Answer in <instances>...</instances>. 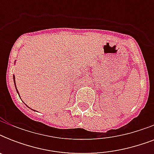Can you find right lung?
I'll return each instance as SVG.
<instances>
[{
  "label": "right lung",
  "instance_id": "right-lung-1",
  "mask_svg": "<svg viewBox=\"0 0 154 154\" xmlns=\"http://www.w3.org/2000/svg\"><path fill=\"white\" fill-rule=\"evenodd\" d=\"M13 80H14V84H15V86H16V82H15V77H14V75H13ZM16 89H17V93H18V91H17V86H16ZM18 94H19V93H18Z\"/></svg>",
  "mask_w": 154,
  "mask_h": 154
}]
</instances>
